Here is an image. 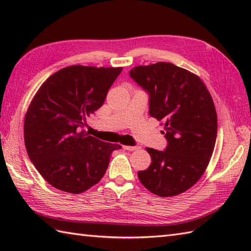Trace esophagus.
<instances>
[{"mask_svg": "<svg viewBox=\"0 0 251 251\" xmlns=\"http://www.w3.org/2000/svg\"><path fill=\"white\" fill-rule=\"evenodd\" d=\"M123 149H124V150H127V151H136V150H138V149H139V147H137V146H135V147L123 146Z\"/></svg>", "mask_w": 251, "mask_h": 251, "instance_id": "34e87169", "label": "esophagus"}]
</instances>
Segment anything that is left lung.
Listing matches in <instances>:
<instances>
[{
  "label": "left lung",
  "mask_w": 251,
  "mask_h": 251,
  "mask_svg": "<svg viewBox=\"0 0 251 251\" xmlns=\"http://www.w3.org/2000/svg\"><path fill=\"white\" fill-rule=\"evenodd\" d=\"M130 77L149 95V113L164 126V151L147 148L148 169L140 182L162 197L183 193L206 170L217 139V112L205 84L194 73L170 62L138 66Z\"/></svg>",
  "instance_id": "obj_1"
}]
</instances>
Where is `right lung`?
<instances>
[{
    "label": "right lung",
    "mask_w": 251,
    "mask_h": 251,
    "mask_svg": "<svg viewBox=\"0 0 251 251\" xmlns=\"http://www.w3.org/2000/svg\"><path fill=\"white\" fill-rule=\"evenodd\" d=\"M123 68L71 66L42 84L25 117V145L32 164L54 188L82 193L98 183L111 154L122 147L84 129L103 104Z\"/></svg>",
    "instance_id": "obj_1"
}]
</instances>
